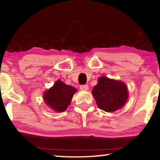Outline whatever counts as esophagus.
<instances>
[{"mask_svg":"<svg viewBox=\"0 0 160 160\" xmlns=\"http://www.w3.org/2000/svg\"><path fill=\"white\" fill-rule=\"evenodd\" d=\"M80 89L81 90H88L89 89L88 85H80Z\"/></svg>","mask_w":160,"mask_h":160,"instance_id":"34e87169","label":"esophagus"}]
</instances>
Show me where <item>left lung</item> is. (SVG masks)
<instances>
[{
    "instance_id": "1",
    "label": "left lung",
    "mask_w": 160,
    "mask_h": 160,
    "mask_svg": "<svg viewBox=\"0 0 160 160\" xmlns=\"http://www.w3.org/2000/svg\"><path fill=\"white\" fill-rule=\"evenodd\" d=\"M92 94L99 109L107 112H113L122 108L128 97L125 83L105 76L99 78Z\"/></svg>"
}]
</instances>
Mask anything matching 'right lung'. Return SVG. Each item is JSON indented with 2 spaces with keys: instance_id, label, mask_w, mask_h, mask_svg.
I'll use <instances>...</instances> for the list:
<instances>
[{
  "instance_id": "1",
  "label": "right lung",
  "mask_w": 160,
  "mask_h": 160,
  "mask_svg": "<svg viewBox=\"0 0 160 160\" xmlns=\"http://www.w3.org/2000/svg\"><path fill=\"white\" fill-rule=\"evenodd\" d=\"M77 90L73 87L67 85L61 80H57L52 88L44 93V99L51 109L58 112L66 111L69 106L72 96Z\"/></svg>"
}]
</instances>
